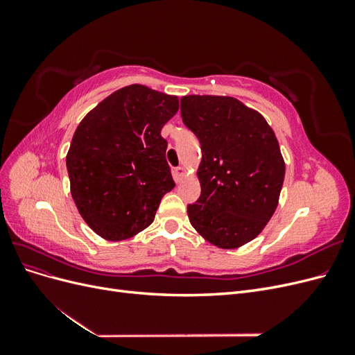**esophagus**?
<instances>
[{"mask_svg": "<svg viewBox=\"0 0 355 355\" xmlns=\"http://www.w3.org/2000/svg\"><path fill=\"white\" fill-rule=\"evenodd\" d=\"M175 176H176L178 179H180L182 176H185V167H184V166L176 167V168H175Z\"/></svg>", "mask_w": 355, "mask_h": 355, "instance_id": "34e87169", "label": "esophagus"}]
</instances>
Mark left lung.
Instances as JSON below:
<instances>
[{
	"mask_svg": "<svg viewBox=\"0 0 355 355\" xmlns=\"http://www.w3.org/2000/svg\"><path fill=\"white\" fill-rule=\"evenodd\" d=\"M182 121L201 144L200 198L188 206L192 227L220 249L256 239L277 209L284 159L265 118L230 96L180 99Z\"/></svg>",
	"mask_w": 355,
	"mask_h": 355,
	"instance_id": "1",
	"label": "left lung"
}]
</instances>
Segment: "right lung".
<instances>
[{
  "instance_id": "right-lung-1",
  "label": "right lung",
  "mask_w": 355,
  "mask_h": 355,
  "mask_svg": "<svg viewBox=\"0 0 355 355\" xmlns=\"http://www.w3.org/2000/svg\"><path fill=\"white\" fill-rule=\"evenodd\" d=\"M179 99L132 84L83 118L67 155L71 194L89 227L110 241L130 239L153 223L175 188L161 128Z\"/></svg>"
}]
</instances>
